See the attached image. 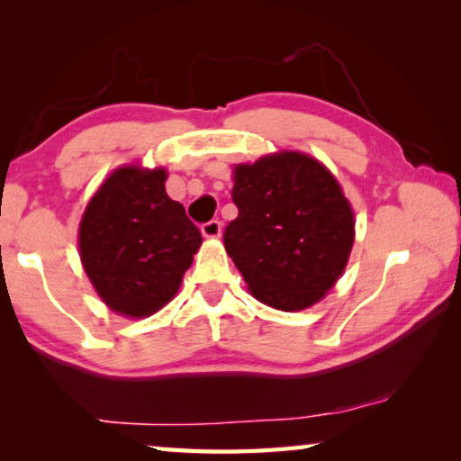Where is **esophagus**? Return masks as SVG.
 Segmentation results:
<instances>
[{
    "label": "esophagus",
    "instance_id": "1",
    "mask_svg": "<svg viewBox=\"0 0 461 461\" xmlns=\"http://www.w3.org/2000/svg\"><path fill=\"white\" fill-rule=\"evenodd\" d=\"M201 231L205 238H220L221 236V223L217 220H212L201 225Z\"/></svg>",
    "mask_w": 461,
    "mask_h": 461
}]
</instances>
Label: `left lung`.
<instances>
[{
    "instance_id": "obj_1",
    "label": "left lung",
    "mask_w": 461,
    "mask_h": 461,
    "mask_svg": "<svg viewBox=\"0 0 461 461\" xmlns=\"http://www.w3.org/2000/svg\"><path fill=\"white\" fill-rule=\"evenodd\" d=\"M238 217L223 233L249 293L278 311H301L338 283L354 246V212L313 156L283 150L233 168Z\"/></svg>"
}]
</instances>
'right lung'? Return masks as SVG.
Masks as SVG:
<instances>
[{
    "label": "right lung",
    "mask_w": 461,
    "mask_h": 461,
    "mask_svg": "<svg viewBox=\"0 0 461 461\" xmlns=\"http://www.w3.org/2000/svg\"><path fill=\"white\" fill-rule=\"evenodd\" d=\"M165 181V168L113 170L79 225L83 268L101 301L123 317L142 319L165 307L203 241Z\"/></svg>",
    "instance_id": "right-lung-1"
}]
</instances>
